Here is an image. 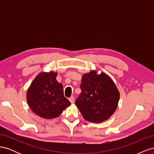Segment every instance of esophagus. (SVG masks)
<instances>
[{"mask_svg": "<svg viewBox=\"0 0 154 154\" xmlns=\"http://www.w3.org/2000/svg\"><path fill=\"white\" fill-rule=\"evenodd\" d=\"M69 101H70V102H71V103H73L74 102V97L73 96L70 97V98H69Z\"/></svg>", "mask_w": 154, "mask_h": 154, "instance_id": "1", "label": "esophagus"}]
</instances>
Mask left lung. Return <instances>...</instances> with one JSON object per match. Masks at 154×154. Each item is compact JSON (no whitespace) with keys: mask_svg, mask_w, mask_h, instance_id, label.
Here are the masks:
<instances>
[{"mask_svg":"<svg viewBox=\"0 0 154 154\" xmlns=\"http://www.w3.org/2000/svg\"><path fill=\"white\" fill-rule=\"evenodd\" d=\"M82 92L75 101L83 118L88 122L100 123L114 114L119 92L110 77L95 71L85 74L80 84Z\"/></svg>","mask_w":154,"mask_h":154,"instance_id":"1","label":"left lung"}]
</instances>
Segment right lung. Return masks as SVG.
Returning a JSON list of instances; mask_svg holds the SVG:
<instances>
[{"label":"right lung","instance_id":"right-lung-1","mask_svg":"<svg viewBox=\"0 0 154 154\" xmlns=\"http://www.w3.org/2000/svg\"><path fill=\"white\" fill-rule=\"evenodd\" d=\"M57 73H40L32 81L27 92L31 110L44 118H56L71 105L63 94L62 83L56 80Z\"/></svg>","mask_w":154,"mask_h":154}]
</instances>
